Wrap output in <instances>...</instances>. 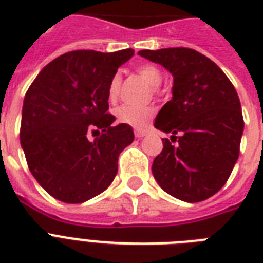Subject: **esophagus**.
<instances>
[{
	"mask_svg": "<svg viewBox=\"0 0 263 263\" xmlns=\"http://www.w3.org/2000/svg\"><path fill=\"white\" fill-rule=\"evenodd\" d=\"M134 132H135L136 138H139V139H140V138H143V136L146 135V131H144V129H135Z\"/></svg>",
	"mask_w": 263,
	"mask_h": 263,
	"instance_id": "obj_1",
	"label": "esophagus"
}]
</instances>
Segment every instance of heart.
<instances>
[{"mask_svg": "<svg viewBox=\"0 0 263 263\" xmlns=\"http://www.w3.org/2000/svg\"><path fill=\"white\" fill-rule=\"evenodd\" d=\"M138 73L152 87H158L162 83L164 75L154 64H142L138 67ZM121 86V76L116 73L109 84V99L115 101L117 98ZM116 116L120 123L127 124L134 128H144L154 116V107L152 106H134V105H123L116 110Z\"/></svg>", "mask_w": 263, "mask_h": 263, "instance_id": "obj_1", "label": "heart"}]
</instances>
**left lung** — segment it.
I'll use <instances>...</instances> for the list:
<instances>
[{"instance_id":"obj_1","label":"left lung","mask_w":263,"mask_h":263,"mask_svg":"<svg viewBox=\"0 0 263 263\" xmlns=\"http://www.w3.org/2000/svg\"><path fill=\"white\" fill-rule=\"evenodd\" d=\"M138 54L173 76V97L157 115L154 127L172 132L177 144L162 139L164 148L152 166L154 179L180 200L208 199L227 183L239 158L245 121L236 90L217 64L194 49Z\"/></svg>"}]
</instances>
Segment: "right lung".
<instances>
[{"instance_id": "add662e5", "label": "right lung", "mask_w": 263, "mask_h": 263, "mask_svg": "<svg viewBox=\"0 0 263 263\" xmlns=\"http://www.w3.org/2000/svg\"><path fill=\"white\" fill-rule=\"evenodd\" d=\"M132 49L75 50L49 63L23 102L20 143L41 187L65 203L103 192L117 175L120 153L134 142L131 125L111 127L109 84ZM88 132H98L88 141Z\"/></svg>"}]
</instances>
